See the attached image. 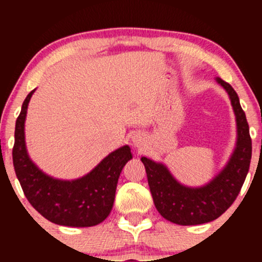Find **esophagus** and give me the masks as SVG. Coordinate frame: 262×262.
I'll use <instances>...</instances> for the list:
<instances>
[{
	"instance_id": "1",
	"label": "esophagus",
	"mask_w": 262,
	"mask_h": 262,
	"mask_svg": "<svg viewBox=\"0 0 262 262\" xmlns=\"http://www.w3.org/2000/svg\"><path fill=\"white\" fill-rule=\"evenodd\" d=\"M132 141H133V145L135 148H141L144 145V143H145V138H144V135L141 133H135L132 137Z\"/></svg>"
}]
</instances>
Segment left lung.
<instances>
[{
	"label": "left lung",
	"instance_id": "left-lung-1",
	"mask_svg": "<svg viewBox=\"0 0 262 262\" xmlns=\"http://www.w3.org/2000/svg\"><path fill=\"white\" fill-rule=\"evenodd\" d=\"M215 80L229 95L236 118V146L224 169L202 187H187L165 165L141 158L156 209L175 224L197 225L221 217L236 200L249 172L252 146L245 112L233 87L221 77Z\"/></svg>",
	"mask_w": 262,
	"mask_h": 262
}]
</instances>
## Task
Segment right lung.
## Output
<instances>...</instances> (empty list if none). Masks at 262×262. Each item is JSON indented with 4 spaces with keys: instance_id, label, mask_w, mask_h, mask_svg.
I'll return each instance as SVG.
<instances>
[{
    "instance_id": "1",
    "label": "right lung",
    "mask_w": 262,
    "mask_h": 262,
    "mask_svg": "<svg viewBox=\"0 0 262 262\" xmlns=\"http://www.w3.org/2000/svg\"><path fill=\"white\" fill-rule=\"evenodd\" d=\"M34 92L22 104L14 130L13 166L27 200L48 221L66 227H93L111 213L117 183L123 167L132 159L128 145L114 150L97 166L73 181L53 179L29 159L25 140L27 108Z\"/></svg>"
}]
</instances>
